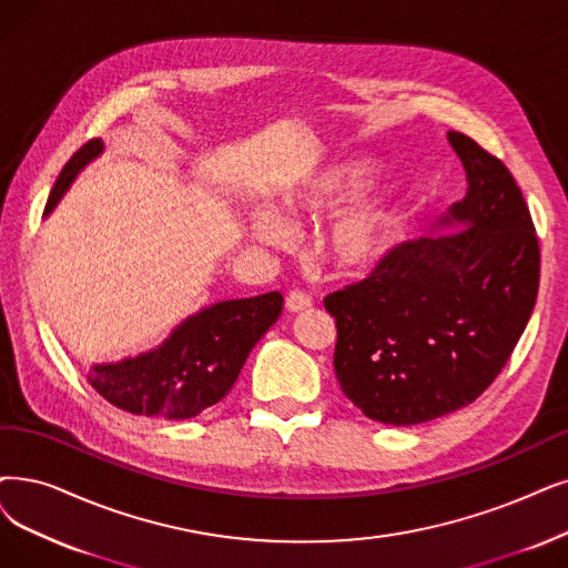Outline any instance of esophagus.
<instances>
[{"label": "esophagus", "mask_w": 568, "mask_h": 568, "mask_svg": "<svg viewBox=\"0 0 568 568\" xmlns=\"http://www.w3.org/2000/svg\"><path fill=\"white\" fill-rule=\"evenodd\" d=\"M307 307H312V298L307 296L305 291L293 288L286 296V310L288 312H301V310H307Z\"/></svg>", "instance_id": "34e87169"}]
</instances>
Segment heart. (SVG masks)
Masks as SVG:
<instances>
[{"instance_id":"obj_1","label":"heart","mask_w":568,"mask_h":568,"mask_svg":"<svg viewBox=\"0 0 568 568\" xmlns=\"http://www.w3.org/2000/svg\"><path fill=\"white\" fill-rule=\"evenodd\" d=\"M366 181L368 168L363 163H335L286 193L284 205L296 219H322L356 197ZM252 231L261 242L275 246H286L293 240L291 223L282 214L267 210L252 216ZM387 240L389 212L379 202H363L333 225L328 256L337 267L361 270L382 256Z\"/></svg>"}]
</instances>
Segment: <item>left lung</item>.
<instances>
[{
	"mask_svg": "<svg viewBox=\"0 0 568 568\" xmlns=\"http://www.w3.org/2000/svg\"><path fill=\"white\" fill-rule=\"evenodd\" d=\"M447 140L468 189L443 223L466 231L403 242L366 280L324 298L339 389L382 424H422L478 398L538 296L540 248L515 176L468 134L449 130Z\"/></svg>",
	"mask_w": 568,
	"mask_h": 568,
	"instance_id": "left-lung-1",
	"label": "left lung"
}]
</instances>
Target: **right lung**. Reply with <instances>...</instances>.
<instances>
[{"instance_id":"right-lung-1","label":"right lung","mask_w":568,"mask_h":568,"mask_svg":"<svg viewBox=\"0 0 568 568\" xmlns=\"http://www.w3.org/2000/svg\"><path fill=\"white\" fill-rule=\"evenodd\" d=\"M100 151L102 142L90 140L70 158L55 179L47 214L70 189L79 170ZM282 305L280 291L216 303L193 314L158 349L95 366L88 382L102 398L125 413L191 419L233 389L248 352L277 322Z\"/></svg>"}]
</instances>
